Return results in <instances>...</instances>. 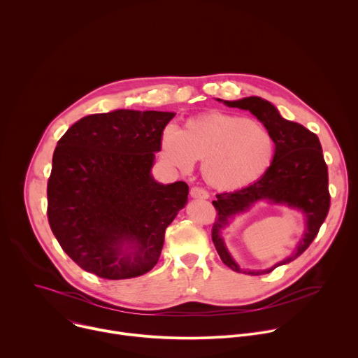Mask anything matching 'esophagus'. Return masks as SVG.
I'll return each instance as SVG.
<instances>
[{
  "mask_svg": "<svg viewBox=\"0 0 358 358\" xmlns=\"http://www.w3.org/2000/svg\"><path fill=\"white\" fill-rule=\"evenodd\" d=\"M189 194H191L192 198H199V199H208L210 198L208 191H206V189L201 188V187H192L189 189Z\"/></svg>",
  "mask_w": 358,
  "mask_h": 358,
  "instance_id": "34e87169",
  "label": "esophagus"
}]
</instances>
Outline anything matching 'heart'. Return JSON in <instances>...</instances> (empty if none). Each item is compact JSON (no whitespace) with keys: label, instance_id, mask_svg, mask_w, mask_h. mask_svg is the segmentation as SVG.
<instances>
[{"label":"heart","instance_id":"heart-1","mask_svg":"<svg viewBox=\"0 0 358 358\" xmlns=\"http://www.w3.org/2000/svg\"><path fill=\"white\" fill-rule=\"evenodd\" d=\"M160 145L166 163L182 173L202 162L203 178L218 189H236L258 180L275 152L273 137L265 126L224 112L192 117L182 130L167 126Z\"/></svg>","mask_w":358,"mask_h":358}]
</instances>
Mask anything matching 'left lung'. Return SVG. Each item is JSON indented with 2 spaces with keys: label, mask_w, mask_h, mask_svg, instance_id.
Instances as JSON below:
<instances>
[{
  "label": "left lung",
  "mask_w": 358,
  "mask_h": 358,
  "mask_svg": "<svg viewBox=\"0 0 358 358\" xmlns=\"http://www.w3.org/2000/svg\"><path fill=\"white\" fill-rule=\"evenodd\" d=\"M228 108L249 110L269 130L275 141V155L265 174L250 185L217 194L213 201L218 215L213 227V242L222 262L235 272L265 275L280 265L294 261L316 238L330 208L329 173L319 137L304 126L286 120L271 101L249 96L239 100H222ZM265 199L300 210L306 218L303 238L295 252L272 268L245 271L230 257L220 234L236 215L245 212L255 201Z\"/></svg>",
  "instance_id": "1"
}]
</instances>
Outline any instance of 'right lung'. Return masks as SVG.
I'll use <instances>...</instances> for the list:
<instances>
[{"label":"right lung","mask_w":358,"mask_h":358,"mask_svg":"<svg viewBox=\"0 0 358 358\" xmlns=\"http://www.w3.org/2000/svg\"><path fill=\"white\" fill-rule=\"evenodd\" d=\"M173 112L82 117L61 137L48 180V221L68 257L103 279H130L159 262L166 228L188 199L184 181L151 176Z\"/></svg>","instance_id":"1"}]
</instances>
